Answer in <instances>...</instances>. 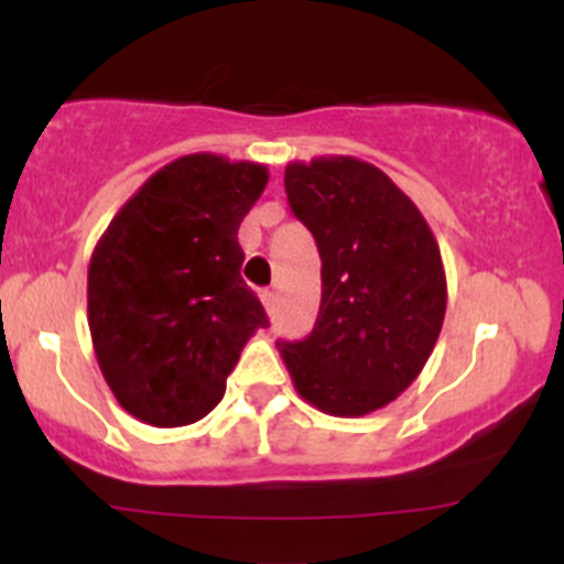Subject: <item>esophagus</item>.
<instances>
[{"instance_id": "1", "label": "esophagus", "mask_w": 564, "mask_h": 564, "mask_svg": "<svg viewBox=\"0 0 564 564\" xmlns=\"http://www.w3.org/2000/svg\"><path fill=\"white\" fill-rule=\"evenodd\" d=\"M259 297H261V303H264V308H267V311H272V308H275V300H278L275 289H261V292H259Z\"/></svg>"}]
</instances>
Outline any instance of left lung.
Returning a JSON list of instances; mask_svg holds the SVG:
<instances>
[{"label":"left lung","mask_w":564,"mask_h":564,"mask_svg":"<svg viewBox=\"0 0 564 564\" xmlns=\"http://www.w3.org/2000/svg\"><path fill=\"white\" fill-rule=\"evenodd\" d=\"M289 207L322 256L308 338L278 340L300 395L335 417L388 406L423 371L447 308L440 246L412 198L357 158L289 163Z\"/></svg>","instance_id":"obj_1"}]
</instances>
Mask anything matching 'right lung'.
Returning <instances> with one entry per match:
<instances>
[{
    "mask_svg": "<svg viewBox=\"0 0 564 564\" xmlns=\"http://www.w3.org/2000/svg\"><path fill=\"white\" fill-rule=\"evenodd\" d=\"M267 166L196 152L155 172L95 246L87 311L119 406L158 429L213 412L240 351L270 327L242 281L237 229Z\"/></svg>",
    "mask_w": 564,
    "mask_h": 564,
    "instance_id": "obj_1",
    "label": "right lung"
}]
</instances>
